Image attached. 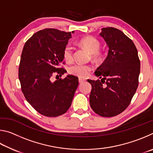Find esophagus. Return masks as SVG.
Returning <instances> with one entry per match:
<instances>
[{
	"label": "esophagus",
	"mask_w": 153,
	"mask_h": 153,
	"mask_svg": "<svg viewBox=\"0 0 153 153\" xmlns=\"http://www.w3.org/2000/svg\"><path fill=\"white\" fill-rule=\"evenodd\" d=\"M84 82H85V79H84L79 78V84H82V83Z\"/></svg>",
	"instance_id": "34e87169"
}]
</instances>
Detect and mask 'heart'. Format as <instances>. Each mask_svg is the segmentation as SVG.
Wrapping results in <instances>:
<instances>
[{"label":"heart","mask_w":153,"mask_h":153,"mask_svg":"<svg viewBox=\"0 0 153 153\" xmlns=\"http://www.w3.org/2000/svg\"><path fill=\"white\" fill-rule=\"evenodd\" d=\"M79 45L91 53L92 58L95 61H100L103 57V53L99 51L100 43L99 40L93 36H87L79 40ZM63 58L68 63L74 60V50L72 46L67 45L63 50ZM90 65L74 64L69 68V73L79 77H86L92 70Z\"/></svg>","instance_id":"heart-1"}]
</instances>
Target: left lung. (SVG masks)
Instances as JSON below:
<instances>
[{"mask_svg":"<svg viewBox=\"0 0 153 153\" xmlns=\"http://www.w3.org/2000/svg\"><path fill=\"white\" fill-rule=\"evenodd\" d=\"M100 35L109 50L94 73L101 79H88L92 85L90 105L98 115L110 117L122 113L130 104L138 86L140 61L133 41L121 30L104 27Z\"/></svg>","mask_w":153,"mask_h":153,"instance_id":"1","label":"left lung"}]
</instances>
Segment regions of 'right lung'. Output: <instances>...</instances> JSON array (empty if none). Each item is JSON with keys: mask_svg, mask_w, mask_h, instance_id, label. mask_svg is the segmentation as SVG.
Masks as SVG:
<instances>
[{"mask_svg": "<svg viewBox=\"0 0 153 153\" xmlns=\"http://www.w3.org/2000/svg\"><path fill=\"white\" fill-rule=\"evenodd\" d=\"M71 33L74 31L65 32L54 28L40 30L26 41L23 48L19 66L22 91L32 107L46 117L66 113L78 86V77L72 75L55 82L51 80L54 75L61 77L66 73L60 64Z\"/></svg>", "mask_w": 153, "mask_h": 153, "instance_id": "obj_1", "label": "right lung"}]
</instances>
